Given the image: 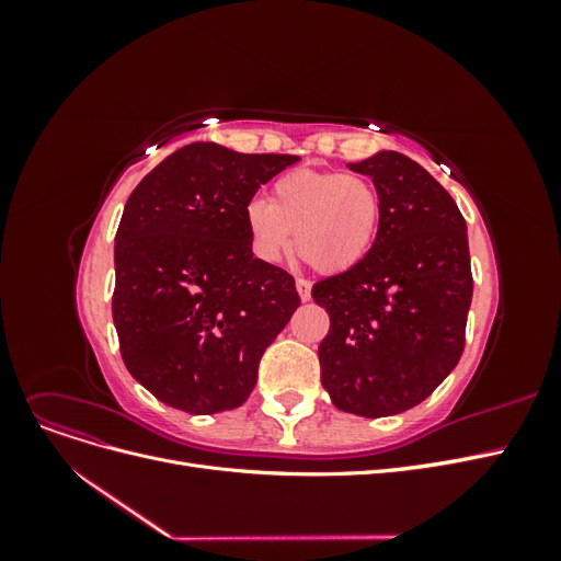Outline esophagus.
I'll return each instance as SVG.
<instances>
[{
	"mask_svg": "<svg viewBox=\"0 0 561 561\" xmlns=\"http://www.w3.org/2000/svg\"><path fill=\"white\" fill-rule=\"evenodd\" d=\"M297 293H299L301 301H309L311 299V280L297 278Z\"/></svg>",
	"mask_w": 561,
	"mask_h": 561,
	"instance_id": "obj_1",
	"label": "esophagus"
}]
</instances>
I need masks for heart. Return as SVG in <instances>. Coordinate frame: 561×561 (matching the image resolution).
Listing matches in <instances>:
<instances>
[{
  "instance_id": "1",
  "label": "heart",
  "mask_w": 561,
  "mask_h": 561,
  "mask_svg": "<svg viewBox=\"0 0 561 561\" xmlns=\"http://www.w3.org/2000/svg\"><path fill=\"white\" fill-rule=\"evenodd\" d=\"M383 222V196L375 180L358 173L297 168L271 186L268 203L245 208L252 250L278 262L290 245L322 274H342L375 248Z\"/></svg>"
}]
</instances>
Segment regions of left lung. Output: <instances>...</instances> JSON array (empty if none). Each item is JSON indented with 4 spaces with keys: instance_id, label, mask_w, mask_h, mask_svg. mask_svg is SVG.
Instances as JSON below:
<instances>
[{
    "instance_id": "obj_1",
    "label": "left lung",
    "mask_w": 561,
    "mask_h": 561,
    "mask_svg": "<svg viewBox=\"0 0 561 561\" xmlns=\"http://www.w3.org/2000/svg\"><path fill=\"white\" fill-rule=\"evenodd\" d=\"M383 196L367 257L313 285L330 313L322 386L342 412L400 414L447 379L466 348L472 271L466 219L426 168L398 151L351 163Z\"/></svg>"
}]
</instances>
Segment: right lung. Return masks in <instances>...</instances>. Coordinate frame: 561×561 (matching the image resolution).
Segmentation results:
<instances>
[{
    "mask_svg": "<svg viewBox=\"0 0 561 561\" xmlns=\"http://www.w3.org/2000/svg\"><path fill=\"white\" fill-rule=\"evenodd\" d=\"M293 154L192 142L147 173L114 236L112 316L130 375L186 414L241 407L266 346L301 304L252 257L245 208Z\"/></svg>",
    "mask_w": 561,
    "mask_h": 561,
    "instance_id": "add662e5",
    "label": "right lung"
}]
</instances>
